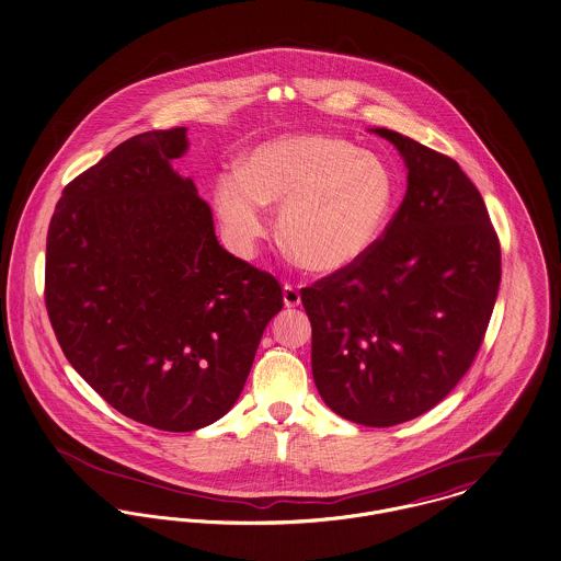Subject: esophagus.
<instances>
[{"label": "esophagus", "mask_w": 561, "mask_h": 561, "mask_svg": "<svg viewBox=\"0 0 561 561\" xmlns=\"http://www.w3.org/2000/svg\"><path fill=\"white\" fill-rule=\"evenodd\" d=\"M283 301H285L287 308H296V306H299L301 298H299V291L294 285H285V287H283Z\"/></svg>", "instance_id": "esophagus-1"}]
</instances>
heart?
<instances>
[{
	"label": "heart",
	"instance_id": "heart-1",
	"mask_svg": "<svg viewBox=\"0 0 561 561\" xmlns=\"http://www.w3.org/2000/svg\"><path fill=\"white\" fill-rule=\"evenodd\" d=\"M396 193L380 157L337 136L301 134L265 142L244 159L242 174L221 176L215 206L240 249L262 238L263 204L280 206L276 233L285 253L312 274H334L373 249Z\"/></svg>",
	"mask_w": 561,
	"mask_h": 561
}]
</instances>
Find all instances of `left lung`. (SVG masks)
I'll list each match as a JSON object with an SVG mask.
<instances>
[{
    "instance_id": "1",
    "label": "left lung",
    "mask_w": 561,
    "mask_h": 561,
    "mask_svg": "<svg viewBox=\"0 0 561 561\" xmlns=\"http://www.w3.org/2000/svg\"><path fill=\"white\" fill-rule=\"evenodd\" d=\"M407 195L382 238L346 270L304 287L312 378L323 402L359 425L432 411L472 366L500 289V240L457 161L391 129Z\"/></svg>"
}]
</instances>
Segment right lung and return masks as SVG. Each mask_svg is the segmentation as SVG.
Instances as JSON below:
<instances>
[{"instance_id": "right-lung-1", "label": "right lung", "mask_w": 561, "mask_h": 561, "mask_svg": "<svg viewBox=\"0 0 561 561\" xmlns=\"http://www.w3.org/2000/svg\"><path fill=\"white\" fill-rule=\"evenodd\" d=\"M187 129L138 134L64 188L44 299L68 362L113 409L163 432L219 421L242 393L278 280L227 253L172 161Z\"/></svg>"}]
</instances>
